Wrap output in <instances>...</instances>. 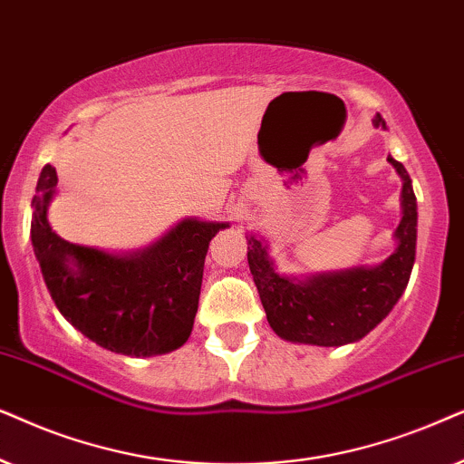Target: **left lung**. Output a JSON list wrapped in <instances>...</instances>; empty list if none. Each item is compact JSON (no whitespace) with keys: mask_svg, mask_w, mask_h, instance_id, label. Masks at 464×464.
<instances>
[{"mask_svg":"<svg viewBox=\"0 0 464 464\" xmlns=\"http://www.w3.org/2000/svg\"><path fill=\"white\" fill-rule=\"evenodd\" d=\"M375 127L386 129L380 114ZM403 180L401 222L394 231L397 248L375 267H354L310 277L277 274L267 244L248 237V265L255 277L269 326L286 342L312 345H343L358 342L384 320L407 288L416 258L418 206L411 178L403 163L388 157Z\"/></svg>","mask_w":464,"mask_h":464,"instance_id":"8db88e82","label":"left lung"}]
</instances>
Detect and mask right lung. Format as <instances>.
Returning <instances> with one entry per match:
<instances>
[{"label":"right lung","instance_id":"right-lung-1","mask_svg":"<svg viewBox=\"0 0 464 464\" xmlns=\"http://www.w3.org/2000/svg\"><path fill=\"white\" fill-rule=\"evenodd\" d=\"M54 187L57 169L44 165L31 201V244L63 318L116 354L180 348L193 331L208 246L227 222L184 218L144 250L110 255L53 231L46 212Z\"/></svg>","mask_w":464,"mask_h":464}]
</instances>
